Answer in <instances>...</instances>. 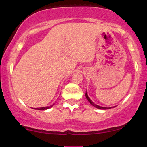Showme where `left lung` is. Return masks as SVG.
Segmentation results:
<instances>
[{
  "label": "left lung",
  "instance_id": "8db88e82",
  "mask_svg": "<svg viewBox=\"0 0 147 147\" xmlns=\"http://www.w3.org/2000/svg\"><path fill=\"white\" fill-rule=\"evenodd\" d=\"M85 95H86V99H88V102H90V104H92V106H95V107H96V108H97V109H104V110H105V109H111V107H109V108H107V107H102V106H98V105H97V104H95V103L92 102V101H91V99H90V98H89V97H88V95H87V92H86Z\"/></svg>",
  "mask_w": 147,
  "mask_h": 147
}]
</instances>
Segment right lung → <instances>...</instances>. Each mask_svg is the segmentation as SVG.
Here are the masks:
<instances>
[{
	"mask_svg": "<svg viewBox=\"0 0 147 147\" xmlns=\"http://www.w3.org/2000/svg\"><path fill=\"white\" fill-rule=\"evenodd\" d=\"M52 106H53V105H52L50 106H45V107L37 108V109H37V110H46V109H50V108H51Z\"/></svg>",
	"mask_w": 147,
	"mask_h": 147,
	"instance_id": "1",
	"label": "right lung"
}]
</instances>
